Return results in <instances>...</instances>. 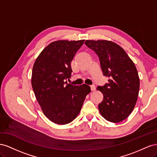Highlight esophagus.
<instances>
[{"instance_id":"34e87169","label":"esophagus","mask_w":157,"mask_h":157,"mask_svg":"<svg viewBox=\"0 0 157 157\" xmlns=\"http://www.w3.org/2000/svg\"><path fill=\"white\" fill-rule=\"evenodd\" d=\"M90 88H91V91H94L95 89H96L94 86H90Z\"/></svg>"}]
</instances>
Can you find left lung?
Masks as SVG:
<instances>
[{"instance_id": "obj_1", "label": "left lung", "mask_w": 157, "mask_h": 157, "mask_svg": "<svg viewBox=\"0 0 157 157\" xmlns=\"http://www.w3.org/2000/svg\"><path fill=\"white\" fill-rule=\"evenodd\" d=\"M98 55L109 82L98 86L103 99L98 108L101 116L111 122H120L129 116L138 97L140 78L134 63L122 48L112 41L86 40Z\"/></svg>"}]
</instances>
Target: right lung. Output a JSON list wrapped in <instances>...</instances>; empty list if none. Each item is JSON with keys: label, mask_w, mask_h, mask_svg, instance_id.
<instances>
[{"label": "right lung", "mask_w": 157, "mask_h": 157, "mask_svg": "<svg viewBox=\"0 0 157 157\" xmlns=\"http://www.w3.org/2000/svg\"><path fill=\"white\" fill-rule=\"evenodd\" d=\"M84 40H57L41 52L33 65L31 84L42 112L58 124L72 122L91 92L86 84H67L71 77V62Z\"/></svg>", "instance_id": "obj_1"}]
</instances>
